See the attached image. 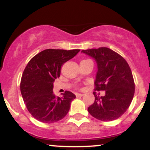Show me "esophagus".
Listing matches in <instances>:
<instances>
[{
    "label": "esophagus",
    "mask_w": 150,
    "mask_h": 150,
    "mask_svg": "<svg viewBox=\"0 0 150 150\" xmlns=\"http://www.w3.org/2000/svg\"><path fill=\"white\" fill-rule=\"evenodd\" d=\"M82 96H84V94H80V93H78V94H76L77 97H82Z\"/></svg>",
    "instance_id": "1"
}]
</instances>
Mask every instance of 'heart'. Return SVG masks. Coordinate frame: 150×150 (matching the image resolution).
Masks as SVG:
<instances>
[{
	"label": "heart",
	"instance_id": "b5f03b06",
	"mask_svg": "<svg viewBox=\"0 0 150 150\" xmlns=\"http://www.w3.org/2000/svg\"><path fill=\"white\" fill-rule=\"evenodd\" d=\"M83 61H85V60H83Z\"/></svg>",
	"mask_w": 150,
	"mask_h": 150
}]
</instances>
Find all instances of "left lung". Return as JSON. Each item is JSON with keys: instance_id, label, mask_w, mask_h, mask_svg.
Segmentation results:
<instances>
[{"instance_id": "8db88e82", "label": "left lung", "mask_w": 150, "mask_h": 150, "mask_svg": "<svg viewBox=\"0 0 150 150\" xmlns=\"http://www.w3.org/2000/svg\"><path fill=\"white\" fill-rule=\"evenodd\" d=\"M81 52L95 60V90L105 91L103 97L93 93L95 100L88 108L89 113L102 121L117 119L127 111L135 93L133 77L128 63L118 53L106 47Z\"/></svg>"}]
</instances>
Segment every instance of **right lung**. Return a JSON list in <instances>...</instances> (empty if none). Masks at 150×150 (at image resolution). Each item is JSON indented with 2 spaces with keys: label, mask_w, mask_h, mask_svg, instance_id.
I'll return each instance as SVG.
<instances>
[{
  "label": "right lung",
  "mask_w": 150,
  "mask_h": 150,
  "mask_svg": "<svg viewBox=\"0 0 150 150\" xmlns=\"http://www.w3.org/2000/svg\"><path fill=\"white\" fill-rule=\"evenodd\" d=\"M80 51L46 49L34 56L26 66L20 91L27 110L39 121L54 123L64 118L69 111L75 95L65 91L63 97H56L53 92V82L61 75L63 65Z\"/></svg>",
  "instance_id": "1"
}]
</instances>
